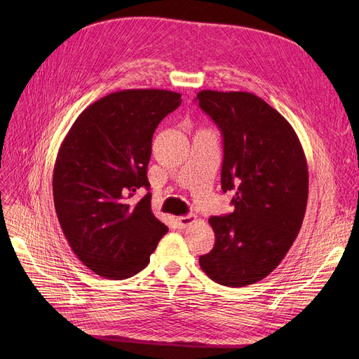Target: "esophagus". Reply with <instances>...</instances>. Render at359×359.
Returning <instances> with one entry per match:
<instances>
[{"label": "esophagus", "mask_w": 359, "mask_h": 359, "mask_svg": "<svg viewBox=\"0 0 359 359\" xmlns=\"http://www.w3.org/2000/svg\"><path fill=\"white\" fill-rule=\"evenodd\" d=\"M195 219H196V217L192 215V214H189V215H182V217H179V218H177V222H179V225H180L182 229H184V227H187V225H191L192 222H195Z\"/></svg>", "instance_id": "34e87169"}]
</instances>
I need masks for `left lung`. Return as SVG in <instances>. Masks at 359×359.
Wrapping results in <instances>:
<instances>
[{"mask_svg":"<svg viewBox=\"0 0 359 359\" xmlns=\"http://www.w3.org/2000/svg\"><path fill=\"white\" fill-rule=\"evenodd\" d=\"M196 100L221 130V189L234 194V211L208 219L215 244L199 265L217 284L252 285L279 265L303 225L304 149L290 122L253 93L202 90Z\"/></svg>","mask_w":359,"mask_h":359,"instance_id":"left-lung-1","label":"left lung"}]
</instances>
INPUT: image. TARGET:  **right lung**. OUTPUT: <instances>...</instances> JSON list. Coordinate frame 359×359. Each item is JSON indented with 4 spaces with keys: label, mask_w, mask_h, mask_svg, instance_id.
<instances>
[{
    "label": "right lung",
    "mask_w": 359,
    "mask_h": 359,
    "mask_svg": "<svg viewBox=\"0 0 359 359\" xmlns=\"http://www.w3.org/2000/svg\"><path fill=\"white\" fill-rule=\"evenodd\" d=\"M158 88L110 93L75 119L56 156L52 192L65 238L88 269L107 279L142 271L167 225L151 211L147 165L158 123L182 103Z\"/></svg>",
    "instance_id": "add662e5"
}]
</instances>
